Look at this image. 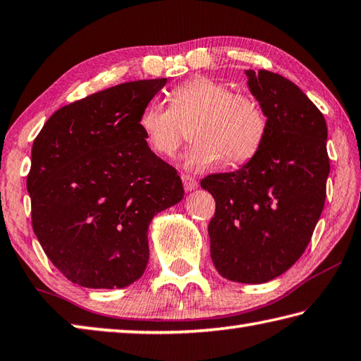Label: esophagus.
<instances>
[{"label": "esophagus", "instance_id": "obj_1", "mask_svg": "<svg viewBox=\"0 0 361 361\" xmlns=\"http://www.w3.org/2000/svg\"><path fill=\"white\" fill-rule=\"evenodd\" d=\"M181 180H183V186H185V191H188V192L194 191V189L199 186V181L189 175H183Z\"/></svg>", "mask_w": 361, "mask_h": 361}]
</instances>
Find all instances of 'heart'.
Returning <instances> with one entry per match:
<instances>
[{"instance_id": "obj_1", "label": "heart", "mask_w": 361, "mask_h": 361, "mask_svg": "<svg viewBox=\"0 0 361 361\" xmlns=\"http://www.w3.org/2000/svg\"><path fill=\"white\" fill-rule=\"evenodd\" d=\"M139 128L148 148L162 158H172L186 140V128H191L194 143L186 164L202 170L222 159L228 167L251 161L264 145L268 120L254 96L233 93L226 83L197 75L172 91L170 106L149 102Z\"/></svg>"}]
</instances>
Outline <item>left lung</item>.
I'll return each instance as SVG.
<instances>
[{
	"label": "left lung",
	"mask_w": 361,
	"mask_h": 361,
	"mask_svg": "<svg viewBox=\"0 0 361 361\" xmlns=\"http://www.w3.org/2000/svg\"><path fill=\"white\" fill-rule=\"evenodd\" d=\"M264 107V145L237 172L200 181L216 200L209 252L222 278L260 284L289 270L322 214L330 159L322 112L297 85L270 71H246Z\"/></svg>",
	"instance_id": "left-lung-1"
}]
</instances>
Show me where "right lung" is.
I'll use <instances>...</instances> for the list:
<instances>
[{"mask_svg": "<svg viewBox=\"0 0 361 361\" xmlns=\"http://www.w3.org/2000/svg\"><path fill=\"white\" fill-rule=\"evenodd\" d=\"M166 82H128L71 102L32 142V231L71 283L133 284L148 264L149 221L185 195L180 175L148 148L139 128Z\"/></svg>", "mask_w": 361, "mask_h": 361, "instance_id": "obj_1", "label": "right lung"}]
</instances>
